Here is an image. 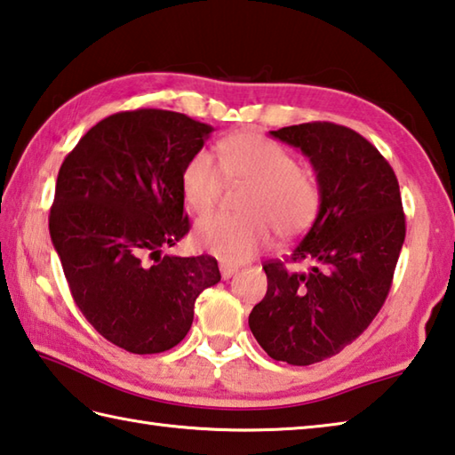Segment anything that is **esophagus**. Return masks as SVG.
<instances>
[{
    "label": "esophagus",
    "instance_id": "34e87169",
    "mask_svg": "<svg viewBox=\"0 0 455 455\" xmlns=\"http://www.w3.org/2000/svg\"><path fill=\"white\" fill-rule=\"evenodd\" d=\"M220 273H221V277H224V279H229L231 275H234V273H237V267H235V265H231V263H220Z\"/></svg>",
    "mask_w": 455,
    "mask_h": 455
}]
</instances>
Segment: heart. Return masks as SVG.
<instances>
[{"label":"heart","mask_w":455,"mask_h":455,"mask_svg":"<svg viewBox=\"0 0 455 455\" xmlns=\"http://www.w3.org/2000/svg\"><path fill=\"white\" fill-rule=\"evenodd\" d=\"M218 162L220 168L210 152H196L182 170L180 188L188 208L204 216L218 204L224 178L229 184H247L239 202L245 213H218L196 226V242L221 261H250L271 243V223L281 235H295L316 216L319 186L279 144L239 132L218 144Z\"/></svg>","instance_id":"b5f03b06"}]
</instances>
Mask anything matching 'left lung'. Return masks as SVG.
Wrapping results in <instances>:
<instances>
[{
	"label": "left lung",
	"mask_w": 455,
	"mask_h": 455,
	"mask_svg": "<svg viewBox=\"0 0 455 455\" xmlns=\"http://www.w3.org/2000/svg\"><path fill=\"white\" fill-rule=\"evenodd\" d=\"M311 162L319 213L287 261L263 265L267 293L250 329L275 361L295 366L340 353L379 315L396 269L406 220L398 180L364 136L332 123H305L269 132Z\"/></svg>",
	"instance_id": "obj_1"
}]
</instances>
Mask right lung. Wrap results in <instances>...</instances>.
Masks as SVG:
<instances>
[{
  "label": "right lung",
  "instance_id": "add662e5",
  "mask_svg": "<svg viewBox=\"0 0 455 455\" xmlns=\"http://www.w3.org/2000/svg\"><path fill=\"white\" fill-rule=\"evenodd\" d=\"M212 131L172 110H126L94 124L59 170L49 234L68 289L128 353L176 347L196 299L221 279L212 255H162L190 229L180 178Z\"/></svg>",
  "mask_w": 455,
  "mask_h": 455
}]
</instances>
